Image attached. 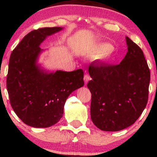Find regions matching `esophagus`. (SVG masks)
I'll return each instance as SVG.
<instances>
[{"label":"esophagus","instance_id":"obj_1","mask_svg":"<svg viewBox=\"0 0 157 157\" xmlns=\"http://www.w3.org/2000/svg\"><path fill=\"white\" fill-rule=\"evenodd\" d=\"M90 80V76L88 74H86V75H84V82H85V85H86L88 83V82H89V80Z\"/></svg>","mask_w":157,"mask_h":157}]
</instances>
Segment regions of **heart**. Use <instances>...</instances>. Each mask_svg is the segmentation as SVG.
I'll return each mask as SVG.
<instances>
[{"label": "heart", "instance_id": "heart-1", "mask_svg": "<svg viewBox=\"0 0 157 157\" xmlns=\"http://www.w3.org/2000/svg\"><path fill=\"white\" fill-rule=\"evenodd\" d=\"M91 54L97 57L100 61L109 60L113 55V48L111 44L105 42H98L94 44L91 48Z\"/></svg>", "mask_w": 157, "mask_h": 157}]
</instances>
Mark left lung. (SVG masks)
Returning <instances> with one entry per match:
<instances>
[{"mask_svg": "<svg viewBox=\"0 0 157 157\" xmlns=\"http://www.w3.org/2000/svg\"><path fill=\"white\" fill-rule=\"evenodd\" d=\"M128 52L120 64L91 63V118L104 131H119L129 127L146 107L150 70L142 49L125 37Z\"/></svg>", "mask_w": 157, "mask_h": 157, "instance_id": "left-lung-1", "label": "left lung"}]
</instances>
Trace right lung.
Masks as SVG:
<instances>
[{"mask_svg": "<svg viewBox=\"0 0 157 157\" xmlns=\"http://www.w3.org/2000/svg\"><path fill=\"white\" fill-rule=\"evenodd\" d=\"M63 29L47 27L33 30L11 54L6 79L10 103L17 116L32 127L48 128L59 122L68 96L84 86L82 69L50 71L38 63L46 51L40 44Z\"/></svg>", "mask_w": 157, "mask_h": 157, "instance_id": "obj_1", "label": "right lung"}]
</instances>
